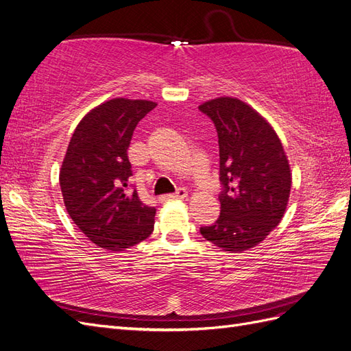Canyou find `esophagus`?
I'll use <instances>...</instances> for the list:
<instances>
[{"label":"esophagus","mask_w":351,"mask_h":351,"mask_svg":"<svg viewBox=\"0 0 351 351\" xmlns=\"http://www.w3.org/2000/svg\"><path fill=\"white\" fill-rule=\"evenodd\" d=\"M186 197H187V190L186 189H178L176 193L161 196V197H159V200H161V202H165V200H183Z\"/></svg>","instance_id":"obj_1"}]
</instances>
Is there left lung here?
Returning <instances> with one entry per match:
<instances>
[{
	"label": "left lung",
	"mask_w": 351,
	"mask_h": 351,
	"mask_svg": "<svg viewBox=\"0 0 351 351\" xmlns=\"http://www.w3.org/2000/svg\"><path fill=\"white\" fill-rule=\"evenodd\" d=\"M199 110L214 123L219 145L221 214L200 234L226 252L256 246L280 224L291 173L277 133L247 104L217 98Z\"/></svg>",
	"instance_id": "obj_1"
}]
</instances>
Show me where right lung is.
<instances>
[{
    "label": "right lung",
    "mask_w": 351,
    "mask_h": 351,
    "mask_svg": "<svg viewBox=\"0 0 351 351\" xmlns=\"http://www.w3.org/2000/svg\"><path fill=\"white\" fill-rule=\"evenodd\" d=\"M155 107L151 101L111 99L84 115L71 136L60 171L62 199L74 224L99 247L124 250L154 231L156 209L129 184L127 149L137 123Z\"/></svg>",
    "instance_id": "right-lung-1"
}]
</instances>
